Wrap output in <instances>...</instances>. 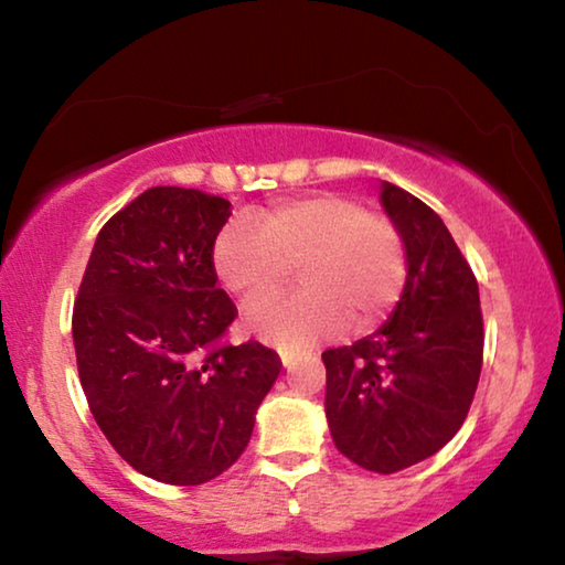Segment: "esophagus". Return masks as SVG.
<instances>
[{
	"label": "esophagus",
	"mask_w": 565,
	"mask_h": 565,
	"mask_svg": "<svg viewBox=\"0 0 565 565\" xmlns=\"http://www.w3.org/2000/svg\"><path fill=\"white\" fill-rule=\"evenodd\" d=\"M294 363H296V356H291V353H281V366H284L286 371H291Z\"/></svg>",
	"instance_id": "1"
}]
</instances>
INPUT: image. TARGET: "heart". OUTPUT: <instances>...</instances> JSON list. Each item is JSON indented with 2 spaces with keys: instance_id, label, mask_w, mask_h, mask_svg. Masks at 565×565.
<instances>
[{
  "instance_id": "b5f03b06",
  "label": "heart",
  "mask_w": 565,
  "mask_h": 565,
  "mask_svg": "<svg viewBox=\"0 0 565 565\" xmlns=\"http://www.w3.org/2000/svg\"><path fill=\"white\" fill-rule=\"evenodd\" d=\"M212 264L242 301H253L300 266L305 291L248 306L244 329L286 353H299L353 329L379 323L408 276L406 242L391 218L356 199L309 194L262 206L218 232Z\"/></svg>"
}]
</instances>
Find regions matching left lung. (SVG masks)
Masks as SVG:
<instances>
[{
    "label": "left lung",
    "instance_id": "8db88e82",
    "mask_svg": "<svg viewBox=\"0 0 565 565\" xmlns=\"http://www.w3.org/2000/svg\"><path fill=\"white\" fill-rule=\"evenodd\" d=\"M381 204L406 242V286L384 327L321 353L323 406L349 461L396 473L441 451L466 420L481 376L483 319L476 276L441 216L388 181Z\"/></svg>",
    "mask_w": 565,
    "mask_h": 565
}]
</instances>
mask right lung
Instances as JSON below:
<instances>
[{
    "label": "right lung",
    "instance_id": "1",
    "mask_svg": "<svg viewBox=\"0 0 565 565\" xmlns=\"http://www.w3.org/2000/svg\"><path fill=\"white\" fill-rule=\"evenodd\" d=\"M228 209L199 189H147L102 226L76 294L72 337L92 416L124 461L161 483L224 473L281 371L259 341L218 343L236 317L212 264Z\"/></svg>",
    "mask_w": 565,
    "mask_h": 565
}]
</instances>
